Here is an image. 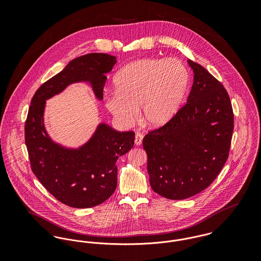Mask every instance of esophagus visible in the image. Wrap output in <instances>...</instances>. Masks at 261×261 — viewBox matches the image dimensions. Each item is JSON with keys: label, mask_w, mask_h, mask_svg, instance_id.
Wrapping results in <instances>:
<instances>
[{"label": "esophagus", "mask_w": 261, "mask_h": 261, "mask_svg": "<svg viewBox=\"0 0 261 261\" xmlns=\"http://www.w3.org/2000/svg\"><path fill=\"white\" fill-rule=\"evenodd\" d=\"M143 138H144L143 134H141V133H137V134H136V138H135V144H136V146H141V145H142Z\"/></svg>", "instance_id": "esophagus-1"}]
</instances>
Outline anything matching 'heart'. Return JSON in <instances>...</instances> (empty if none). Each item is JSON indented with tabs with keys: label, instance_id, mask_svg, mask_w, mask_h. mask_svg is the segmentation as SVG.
I'll list each match as a JSON object with an SVG mask.
<instances>
[{
	"label": "heart",
	"instance_id": "heart-1",
	"mask_svg": "<svg viewBox=\"0 0 261 261\" xmlns=\"http://www.w3.org/2000/svg\"><path fill=\"white\" fill-rule=\"evenodd\" d=\"M189 80L186 66L178 59H141L116 74V91L105 95L106 107L123 126L135 122L141 107L144 122L160 127L179 111Z\"/></svg>",
	"mask_w": 261,
	"mask_h": 261
}]
</instances>
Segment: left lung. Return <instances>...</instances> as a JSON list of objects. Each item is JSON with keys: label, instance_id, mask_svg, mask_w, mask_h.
Returning a JSON list of instances; mask_svg holds the SVG:
<instances>
[{"label": "left lung", "instance_id": "obj_1", "mask_svg": "<svg viewBox=\"0 0 261 261\" xmlns=\"http://www.w3.org/2000/svg\"><path fill=\"white\" fill-rule=\"evenodd\" d=\"M188 63L194 81L187 103L143 140L150 187L171 200L190 198L213 183L228 159L234 128L223 84L200 64Z\"/></svg>", "mask_w": 261, "mask_h": 261}]
</instances>
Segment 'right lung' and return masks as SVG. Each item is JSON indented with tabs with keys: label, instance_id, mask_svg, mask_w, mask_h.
<instances>
[{
	"label": "right lung",
	"instance_id": "right-lung-1",
	"mask_svg": "<svg viewBox=\"0 0 261 261\" xmlns=\"http://www.w3.org/2000/svg\"><path fill=\"white\" fill-rule=\"evenodd\" d=\"M116 59L105 53L75 58L58 74L44 82L34 94L25 121V144L30 165L40 183L59 202L73 208H90L108 200L117 185V159L134 147L135 133L117 132L101 123L92 139L78 149L54 144L43 124L45 100L68 84L90 81L101 99Z\"/></svg>",
	"mask_w": 261,
	"mask_h": 261
}]
</instances>
